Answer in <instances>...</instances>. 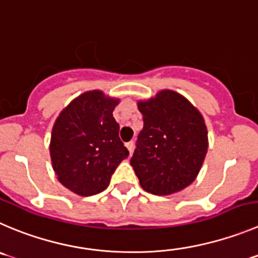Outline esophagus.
Returning a JSON list of instances; mask_svg holds the SVG:
<instances>
[{"label": "esophagus", "instance_id": "34e87169", "mask_svg": "<svg viewBox=\"0 0 258 258\" xmlns=\"http://www.w3.org/2000/svg\"><path fill=\"white\" fill-rule=\"evenodd\" d=\"M125 146H126V148H127V151H129V153H133V151H134V142L132 141V142H127L126 144H125Z\"/></svg>", "mask_w": 258, "mask_h": 258}]
</instances>
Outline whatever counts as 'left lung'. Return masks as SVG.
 <instances>
[{
	"instance_id": "8db88e82",
	"label": "left lung",
	"mask_w": 258,
	"mask_h": 258,
	"mask_svg": "<svg viewBox=\"0 0 258 258\" xmlns=\"http://www.w3.org/2000/svg\"><path fill=\"white\" fill-rule=\"evenodd\" d=\"M143 129L131 159L141 186L154 195H171L196 178L208 152L204 117L182 95L162 90L138 102Z\"/></svg>"
}]
</instances>
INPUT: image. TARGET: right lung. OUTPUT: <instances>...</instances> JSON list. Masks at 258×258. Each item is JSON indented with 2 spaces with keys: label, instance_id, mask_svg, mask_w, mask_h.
<instances>
[{
  "label": "right lung",
  "instance_id": "add662e5",
  "mask_svg": "<svg viewBox=\"0 0 258 258\" xmlns=\"http://www.w3.org/2000/svg\"><path fill=\"white\" fill-rule=\"evenodd\" d=\"M119 100L94 90L76 97L53 125L50 158L58 180L80 196L101 192L129 151L112 116Z\"/></svg>",
  "mask_w": 258,
  "mask_h": 258
}]
</instances>
